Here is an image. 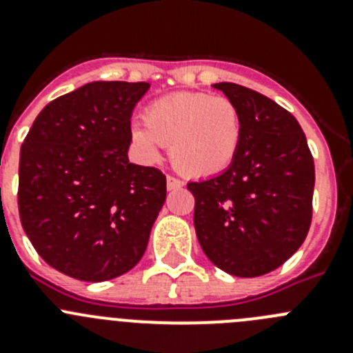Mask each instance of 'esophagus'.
I'll return each mask as SVG.
<instances>
[{"mask_svg":"<svg viewBox=\"0 0 353 353\" xmlns=\"http://www.w3.org/2000/svg\"><path fill=\"white\" fill-rule=\"evenodd\" d=\"M166 185H168V191H174V189H182L183 182L179 179H174V176H168Z\"/></svg>","mask_w":353,"mask_h":353,"instance_id":"34e87169","label":"esophagus"}]
</instances>
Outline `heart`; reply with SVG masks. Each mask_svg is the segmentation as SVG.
Returning <instances> with one entry per match:
<instances>
[{"instance_id":"1","label":"heart","mask_w":353,"mask_h":353,"mask_svg":"<svg viewBox=\"0 0 353 353\" xmlns=\"http://www.w3.org/2000/svg\"><path fill=\"white\" fill-rule=\"evenodd\" d=\"M244 134L240 109L228 97L179 92L150 102L145 121L130 125V139L145 161L170 159L180 173L207 179L232 166Z\"/></svg>"}]
</instances>
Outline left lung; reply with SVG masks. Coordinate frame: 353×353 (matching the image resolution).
<instances>
[{
  "instance_id": "1",
  "label": "left lung",
  "mask_w": 353,
  "mask_h": 353,
  "mask_svg": "<svg viewBox=\"0 0 353 353\" xmlns=\"http://www.w3.org/2000/svg\"><path fill=\"white\" fill-rule=\"evenodd\" d=\"M214 88L236 104L244 134L226 171L187 183L208 260L236 277L281 267L310 232L314 162L299 121L269 97L235 83Z\"/></svg>"
}]
</instances>
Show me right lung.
<instances>
[{"mask_svg":"<svg viewBox=\"0 0 353 353\" xmlns=\"http://www.w3.org/2000/svg\"><path fill=\"white\" fill-rule=\"evenodd\" d=\"M148 83L95 81L49 102L19 159V215L46 263L108 281L141 260L166 199L157 168L129 162L130 117Z\"/></svg>","mask_w":353,"mask_h":353,"instance_id":"add662e5","label":"right lung"}]
</instances>
